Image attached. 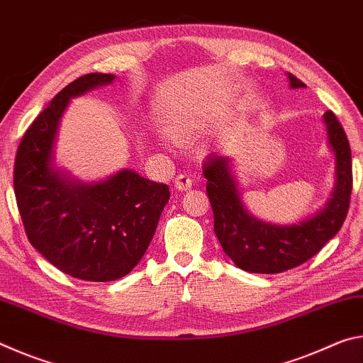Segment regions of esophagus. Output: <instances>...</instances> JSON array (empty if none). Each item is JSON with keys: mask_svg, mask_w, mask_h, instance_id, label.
Masks as SVG:
<instances>
[{"mask_svg": "<svg viewBox=\"0 0 363 363\" xmlns=\"http://www.w3.org/2000/svg\"><path fill=\"white\" fill-rule=\"evenodd\" d=\"M174 187L179 190V192H184V190H189L192 187V179H190L189 174L181 173L174 177Z\"/></svg>", "mask_w": 363, "mask_h": 363, "instance_id": "esophagus-1", "label": "esophagus"}]
</instances>
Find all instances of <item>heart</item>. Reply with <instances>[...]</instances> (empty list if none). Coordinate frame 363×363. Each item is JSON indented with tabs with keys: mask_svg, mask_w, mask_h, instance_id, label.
Wrapping results in <instances>:
<instances>
[{
	"mask_svg": "<svg viewBox=\"0 0 363 363\" xmlns=\"http://www.w3.org/2000/svg\"><path fill=\"white\" fill-rule=\"evenodd\" d=\"M200 118H196L194 115H186L181 116V118H176L174 121H171L167 126L168 133L171 134V138H174L177 140H187L192 139L196 133L200 130Z\"/></svg>",
	"mask_w": 363,
	"mask_h": 363,
	"instance_id": "b5f03b06",
	"label": "heart"
}]
</instances>
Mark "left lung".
I'll list each match as a JSON object with an SVG mask.
<instances>
[{"label":"left lung","mask_w":363,"mask_h":363,"mask_svg":"<svg viewBox=\"0 0 363 363\" xmlns=\"http://www.w3.org/2000/svg\"><path fill=\"white\" fill-rule=\"evenodd\" d=\"M291 89L306 84L286 73ZM327 143L335 158V184L320 210L294 224H270L243 203L233 158L211 153L203 164L206 192L214 214V233L237 267L253 274H280L315 256L346 219L352 192L351 147L333 112L323 113Z\"/></svg>","instance_id":"1"}]
</instances>
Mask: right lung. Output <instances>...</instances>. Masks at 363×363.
<instances>
[{
  "instance_id": "add662e5",
  "label": "right lung",
  "mask_w": 363,
  "mask_h": 363,
  "mask_svg": "<svg viewBox=\"0 0 363 363\" xmlns=\"http://www.w3.org/2000/svg\"><path fill=\"white\" fill-rule=\"evenodd\" d=\"M115 82L88 73L67 84L36 116L17 149L14 192L27 237L64 274L112 281L138 266L169 200L167 184L133 169L83 182L56 167L60 120L70 99Z\"/></svg>"
}]
</instances>
